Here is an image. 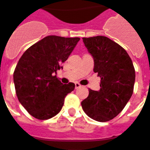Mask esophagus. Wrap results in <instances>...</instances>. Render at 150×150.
<instances>
[{
    "instance_id": "esophagus-1",
    "label": "esophagus",
    "mask_w": 150,
    "mask_h": 150,
    "mask_svg": "<svg viewBox=\"0 0 150 150\" xmlns=\"http://www.w3.org/2000/svg\"><path fill=\"white\" fill-rule=\"evenodd\" d=\"M81 86H81V84H79V82H75V89L80 88Z\"/></svg>"
}]
</instances>
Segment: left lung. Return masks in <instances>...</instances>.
<instances>
[{
	"instance_id": "left-lung-1",
	"label": "left lung",
	"mask_w": 150,
	"mask_h": 150,
	"mask_svg": "<svg viewBox=\"0 0 150 150\" xmlns=\"http://www.w3.org/2000/svg\"><path fill=\"white\" fill-rule=\"evenodd\" d=\"M82 40L94 59V72L101 79L100 90L89 89L82 107L95 121H108L121 113L132 95L135 80L132 61L122 47L106 36Z\"/></svg>"
}]
</instances>
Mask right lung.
<instances>
[{"mask_svg": "<svg viewBox=\"0 0 150 150\" xmlns=\"http://www.w3.org/2000/svg\"><path fill=\"white\" fill-rule=\"evenodd\" d=\"M80 38L48 36L28 48L13 74L20 103L39 120L50 119L61 111L64 98L73 91L72 82L63 85L56 75Z\"/></svg>", "mask_w": 150, "mask_h": 150, "instance_id": "add662e5", "label": "right lung"}]
</instances>
